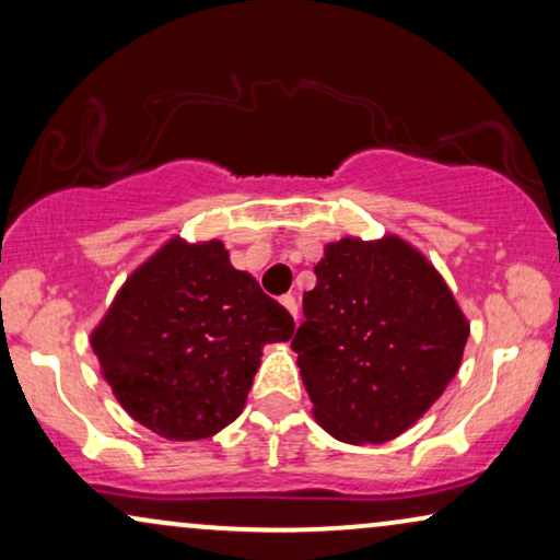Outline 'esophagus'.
Segmentation results:
<instances>
[{
  "label": "esophagus",
  "instance_id": "34e87169",
  "mask_svg": "<svg viewBox=\"0 0 560 560\" xmlns=\"http://www.w3.org/2000/svg\"><path fill=\"white\" fill-rule=\"evenodd\" d=\"M280 303L285 305V308L290 311V316H293V318L298 320V301H295V295H290V293H288V295H282V298H280Z\"/></svg>",
  "mask_w": 560,
  "mask_h": 560
}]
</instances>
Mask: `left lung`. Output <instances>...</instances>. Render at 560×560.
Listing matches in <instances>:
<instances>
[{"instance_id":"8db88e82","label":"left lung","mask_w":560,"mask_h":560,"mask_svg":"<svg viewBox=\"0 0 560 560\" xmlns=\"http://www.w3.org/2000/svg\"><path fill=\"white\" fill-rule=\"evenodd\" d=\"M313 272L290 343L313 416L343 443L393 441L454 380L469 320L439 270L400 236L326 244Z\"/></svg>"}]
</instances>
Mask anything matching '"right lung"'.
<instances>
[{"mask_svg": "<svg viewBox=\"0 0 560 560\" xmlns=\"http://www.w3.org/2000/svg\"><path fill=\"white\" fill-rule=\"evenodd\" d=\"M293 331V316L234 270L224 244L175 236L129 275L91 347L137 423L198 441L236 420L262 347Z\"/></svg>", "mask_w": 560, "mask_h": 560, "instance_id": "obj_1", "label": "right lung"}]
</instances>
